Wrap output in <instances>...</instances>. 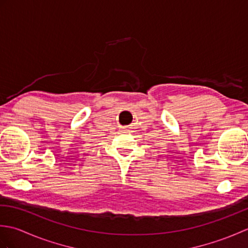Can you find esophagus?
I'll return each mask as SVG.
<instances>
[{
    "label": "esophagus",
    "instance_id": "1",
    "mask_svg": "<svg viewBox=\"0 0 248 248\" xmlns=\"http://www.w3.org/2000/svg\"><path fill=\"white\" fill-rule=\"evenodd\" d=\"M123 131H124V132H127V131H129V128L128 127H124Z\"/></svg>",
    "mask_w": 248,
    "mask_h": 248
}]
</instances>
